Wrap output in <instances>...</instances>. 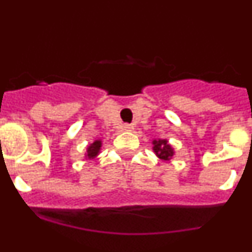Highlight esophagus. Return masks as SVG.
<instances>
[{"mask_svg":"<svg viewBox=\"0 0 252 252\" xmlns=\"http://www.w3.org/2000/svg\"><path fill=\"white\" fill-rule=\"evenodd\" d=\"M122 128H124L125 131H132L133 126H132V125H130V124H125L124 126H122Z\"/></svg>","mask_w":252,"mask_h":252,"instance_id":"1","label":"esophagus"}]
</instances>
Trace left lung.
Returning a JSON list of instances; mask_svg holds the SVG:
<instances>
[{"label": "left lung", "instance_id": "obj_1", "mask_svg": "<svg viewBox=\"0 0 252 252\" xmlns=\"http://www.w3.org/2000/svg\"><path fill=\"white\" fill-rule=\"evenodd\" d=\"M154 153L162 160H170V158L174 155V150L168 144L166 140H154Z\"/></svg>", "mask_w": 252, "mask_h": 252}]
</instances>
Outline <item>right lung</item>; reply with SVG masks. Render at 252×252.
Returning a JSON list of instances; mask_svg holds the SVG:
<instances>
[{"label": "right lung", "mask_w": 252, "mask_h": 252, "mask_svg": "<svg viewBox=\"0 0 252 252\" xmlns=\"http://www.w3.org/2000/svg\"><path fill=\"white\" fill-rule=\"evenodd\" d=\"M101 145V140H95L93 144H91V145L88 146V149H87V157H88V159H93V158H95L98 155Z\"/></svg>", "instance_id": "obj_1"}]
</instances>
